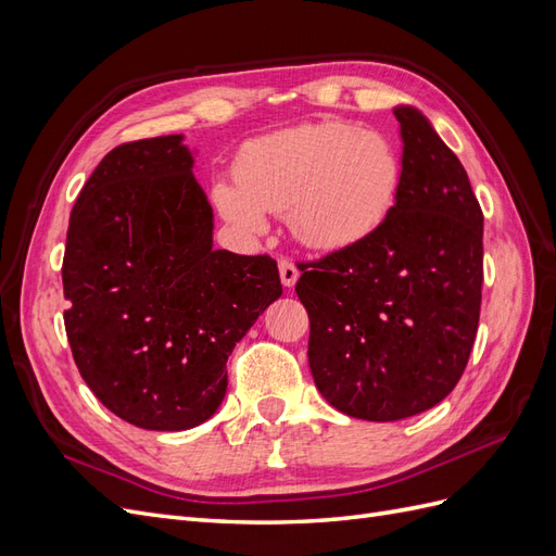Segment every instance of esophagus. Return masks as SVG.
<instances>
[{
	"label": "esophagus",
	"mask_w": 556,
	"mask_h": 556,
	"mask_svg": "<svg viewBox=\"0 0 556 556\" xmlns=\"http://www.w3.org/2000/svg\"><path fill=\"white\" fill-rule=\"evenodd\" d=\"M278 271H280V280H282L285 288H294L296 278H299L296 264L292 260H288V257H280L278 260Z\"/></svg>",
	"instance_id": "1"
}]
</instances>
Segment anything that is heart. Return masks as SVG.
Returning a JSON list of instances; mask_svg holds the SVG:
<instances>
[{
  "label": "heart",
  "instance_id": "heart-1",
  "mask_svg": "<svg viewBox=\"0 0 556 556\" xmlns=\"http://www.w3.org/2000/svg\"><path fill=\"white\" fill-rule=\"evenodd\" d=\"M403 185L394 141L376 129L317 123L250 141L237 180H215L213 204L243 233H262L266 213H288L294 237L336 252L366 241L392 215Z\"/></svg>",
  "mask_w": 556,
  "mask_h": 556
}]
</instances>
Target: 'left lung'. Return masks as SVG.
<instances>
[{"label":"left lung","mask_w":556,"mask_h":556,"mask_svg":"<svg viewBox=\"0 0 556 556\" xmlns=\"http://www.w3.org/2000/svg\"><path fill=\"white\" fill-rule=\"evenodd\" d=\"M403 185L366 241L301 262L308 364L333 408L371 422L425 413L459 382L482 301V208L427 117L394 109Z\"/></svg>","instance_id":"8db88e82"}]
</instances>
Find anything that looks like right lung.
<instances>
[{"label": "right lung", "instance_id": "1", "mask_svg": "<svg viewBox=\"0 0 556 556\" xmlns=\"http://www.w3.org/2000/svg\"><path fill=\"white\" fill-rule=\"evenodd\" d=\"M180 134L129 141L76 199L64 329L92 394L150 431L192 429L227 392V359L282 294L268 255L213 250V211Z\"/></svg>", "mask_w": 556, "mask_h": 556}]
</instances>
